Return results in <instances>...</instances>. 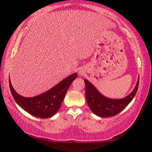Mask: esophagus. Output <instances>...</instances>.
Wrapping results in <instances>:
<instances>
[{"label": "esophagus", "instance_id": "34e87169", "mask_svg": "<svg viewBox=\"0 0 152 152\" xmlns=\"http://www.w3.org/2000/svg\"><path fill=\"white\" fill-rule=\"evenodd\" d=\"M78 73H79V75H83V71H82V70H79Z\"/></svg>", "mask_w": 152, "mask_h": 152}]
</instances>
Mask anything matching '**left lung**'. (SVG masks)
Here are the masks:
<instances>
[{
  "instance_id": "left-lung-1",
  "label": "left lung",
  "mask_w": 152,
  "mask_h": 152,
  "mask_svg": "<svg viewBox=\"0 0 152 152\" xmlns=\"http://www.w3.org/2000/svg\"><path fill=\"white\" fill-rule=\"evenodd\" d=\"M84 82L85 96L89 108L99 117L107 118L117 115L132 102L138 91L139 77L132 92L122 99H111L104 96L89 81L84 80Z\"/></svg>"
}]
</instances>
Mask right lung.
I'll return each mask as SVG.
<instances>
[{"label": "right lung", "instance_id": "obj_1", "mask_svg": "<svg viewBox=\"0 0 152 152\" xmlns=\"http://www.w3.org/2000/svg\"><path fill=\"white\" fill-rule=\"evenodd\" d=\"M77 76V73L70 75L48 91L32 97H23L16 92L9 78L10 88L14 100L23 109L35 117L48 118L59 109L68 88Z\"/></svg>", "mask_w": 152, "mask_h": 152}]
</instances>
